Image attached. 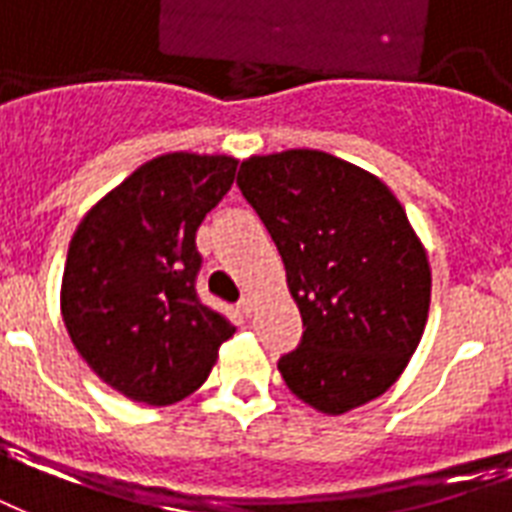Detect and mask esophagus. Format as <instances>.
Returning <instances> with one entry per match:
<instances>
[{
	"mask_svg": "<svg viewBox=\"0 0 512 512\" xmlns=\"http://www.w3.org/2000/svg\"><path fill=\"white\" fill-rule=\"evenodd\" d=\"M240 310H242V313H245V315H251V313H253V299H251V297H242V299H240Z\"/></svg>",
	"mask_w": 512,
	"mask_h": 512,
	"instance_id": "1",
	"label": "esophagus"
}]
</instances>
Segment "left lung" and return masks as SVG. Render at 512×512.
<instances>
[{
	"mask_svg": "<svg viewBox=\"0 0 512 512\" xmlns=\"http://www.w3.org/2000/svg\"><path fill=\"white\" fill-rule=\"evenodd\" d=\"M237 186L278 245L305 326L278 361L291 394L326 416L386 394L421 343L432 299L405 207L372 172L310 148L245 159Z\"/></svg>",
	"mask_w": 512,
	"mask_h": 512,
	"instance_id": "1",
	"label": "left lung"
}]
</instances>
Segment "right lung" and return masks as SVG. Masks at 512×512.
<instances>
[{"mask_svg": "<svg viewBox=\"0 0 512 512\" xmlns=\"http://www.w3.org/2000/svg\"><path fill=\"white\" fill-rule=\"evenodd\" d=\"M234 156L175 151L145 161L78 224L61 315L88 367L118 394L172 405L194 394L234 334L197 297V229L232 188Z\"/></svg>", "mask_w": 512, "mask_h": 512, "instance_id": "right-lung-1", "label": "right lung"}]
</instances>
